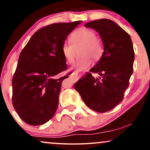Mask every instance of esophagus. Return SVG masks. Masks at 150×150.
Instances as JSON below:
<instances>
[{
    "instance_id": "obj_1",
    "label": "esophagus",
    "mask_w": 150,
    "mask_h": 150,
    "mask_svg": "<svg viewBox=\"0 0 150 150\" xmlns=\"http://www.w3.org/2000/svg\"><path fill=\"white\" fill-rule=\"evenodd\" d=\"M70 77L73 79V81H76L77 80V79H78V74L77 73H73V74H71V75L70 76Z\"/></svg>"
}]
</instances>
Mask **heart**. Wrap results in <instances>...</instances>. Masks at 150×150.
<instances>
[{
    "label": "heart",
    "instance_id": "obj_1",
    "mask_svg": "<svg viewBox=\"0 0 150 150\" xmlns=\"http://www.w3.org/2000/svg\"><path fill=\"white\" fill-rule=\"evenodd\" d=\"M70 43H64L62 47V53L67 62L73 64L75 60V49L82 46L81 55L82 58L76 62L74 68L81 71L88 68L93 59H98L102 54V45L96 37L95 32L86 27H80L75 30L70 36Z\"/></svg>",
    "mask_w": 150,
    "mask_h": 150
}]
</instances>
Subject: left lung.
<instances>
[{
    "instance_id": "left-lung-1",
    "label": "left lung",
    "mask_w": 150,
    "mask_h": 150,
    "mask_svg": "<svg viewBox=\"0 0 150 150\" xmlns=\"http://www.w3.org/2000/svg\"><path fill=\"white\" fill-rule=\"evenodd\" d=\"M86 27L99 33L104 51L91 73H88L74 86L83 102L97 112L110 110L123 101L125 90L133 73L134 51L129 35L109 19H99L86 23Z\"/></svg>"
}]
</instances>
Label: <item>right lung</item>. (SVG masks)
<instances>
[{
	"label": "right lung",
	"mask_w": 150,
	"mask_h": 150,
	"mask_svg": "<svg viewBox=\"0 0 150 150\" xmlns=\"http://www.w3.org/2000/svg\"><path fill=\"white\" fill-rule=\"evenodd\" d=\"M81 23H54L41 28L22 50L12 79V104L28 124L42 125L55 113L62 81L68 75L53 77L67 69L62 47Z\"/></svg>",
	"instance_id": "right-lung-1"
}]
</instances>
